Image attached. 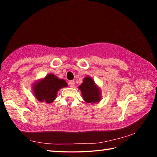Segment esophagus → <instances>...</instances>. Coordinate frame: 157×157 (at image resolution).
I'll use <instances>...</instances> for the list:
<instances>
[{"label": "esophagus", "mask_w": 157, "mask_h": 157, "mask_svg": "<svg viewBox=\"0 0 157 157\" xmlns=\"http://www.w3.org/2000/svg\"><path fill=\"white\" fill-rule=\"evenodd\" d=\"M68 85H69V86L70 87H73L75 86V82H74L73 80H71V81H70L68 82Z\"/></svg>", "instance_id": "34e87169"}]
</instances>
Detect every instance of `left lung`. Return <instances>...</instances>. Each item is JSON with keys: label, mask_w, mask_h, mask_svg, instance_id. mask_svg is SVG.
I'll use <instances>...</instances> for the list:
<instances>
[{"label": "left lung", "mask_w": 157, "mask_h": 157, "mask_svg": "<svg viewBox=\"0 0 157 157\" xmlns=\"http://www.w3.org/2000/svg\"><path fill=\"white\" fill-rule=\"evenodd\" d=\"M82 97L85 102L94 104L101 99V91L91 77L87 76L83 79L82 84L79 86Z\"/></svg>", "instance_id": "1"}]
</instances>
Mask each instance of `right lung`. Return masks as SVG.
Listing matches in <instances>:
<instances>
[{
    "mask_svg": "<svg viewBox=\"0 0 157 157\" xmlns=\"http://www.w3.org/2000/svg\"><path fill=\"white\" fill-rule=\"evenodd\" d=\"M67 86L64 79H59L57 76L50 73L45 78L35 82L33 89L34 95L39 101L52 103L57 97V91Z\"/></svg>",
    "mask_w": 157,
    "mask_h": 157,
    "instance_id": "1",
    "label": "right lung"
}]
</instances>
